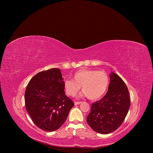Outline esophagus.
I'll return each instance as SVG.
<instances>
[{
    "instance_id": "34e87169",
    "label": "esophagus",
    "mask_w": 153,
    "mask_h": 153,
    "mask_svg": "<svg viewBox=\"0 0 153 153\" xmlns=\"http://www.w3.org/2000/svg\"><path fill=\"white\" fill-rule=\"evenodd\" d=\"M81 103H82V102H81V101H79V102H74V104H75V105H79V104H80Z\"/></svg>"
}]
</instances>
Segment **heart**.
I'll list each match as a JSON object with an SVG mask.
<instances>
[{
  "label": "heart",
  "instance_id": "heart-1",
  "mask_svg": "<svg viewBox=\"0 0 153 153\" xmlns=\"http://www.w3.org/2000/svg\"><path fill=\"white\" fill-rule=\"evenodd\" d=\"M72 77L74 80L66 79L64 82L65 92L71 97L76 96L81 87L84 95L91 100H98L105 94L109 85L108 75L97 70H79Z\"/></svg>",
  "mask_w": 153,
  "mask_h": 153
}]
</instances>
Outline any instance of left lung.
<instances>
[{
  "instance_id": "left-lung-1",
  "label": "left lung",
  "mask_w": 153,
  "mask_h": 153,
  "mask_svg": "<svg viewBox=\"0 0 153 153\" xmlns=\"http://www.w3.org/2000/svg\"><path fill=\"white\" fill-rule=\"evenodd\" d=\"M109 76L108 92L100 100L92 104L87 117L91 128L103 134L112 132L121 126L130 106L129 91L124 81L113 72Z\"/></svg>"
}]
</instances>
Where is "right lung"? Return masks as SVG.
Segmentation results:
<instances>
[{"label":"right lung","mask_w":153,"mask_h":153,"mask_svg":"<svg viewBox=\"0 0 153 153\" xmlns=\"http://www.w3.org/2000/svg\"><path fill=\"white\" fill-rule=\"evenodd\" d=\"M64 78L58 68L36 74L25 94V107L34 124L44 131L59 129L74 103L65 95Z\"/></svg>","instance_id":"right-lung-1"}]
</instances>
